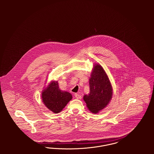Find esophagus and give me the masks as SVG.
Wrapping results in <instances>:
<instances>
[{
    "label": "esophagus",
    "instance_id": "1",
    "mask_svg": "<svg viewBox=\"0 0 154 154\" xmlns=\"http://www.w3.org/2000/svg\"><path fill=\"white\" fill-rule=\"evenodd\" d=\"M74 96L75 97V98L78 99H81V96L80 95H79V94H74Z\"/></svg>",
    "mask_w": 154,
    "mask_h": 154
}]
</instances>
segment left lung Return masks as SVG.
<instances>
[{"label": "left lung", "mask_w": 154, "mask_h": 154, "mask_svg": "<svg viewBox=\"0 0 154 154\" xmlns=\"http://www.w3.org/2000/svg\"><path fill=\"white\" fill-rule=\"evenodd\" d=\"M89 84L90 92L84 96V100L89 110L97 113L107 106L112 95L109 79L100 65L94 66Z\"/></svg>", "instance_id": "obj_1"}]
</instances>
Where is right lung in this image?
Masks as SVG:
<instances>
[{
	"label": "right lung",
	"mask_w": 154,
	"mask_h": 154,
	"mask_svg": "<svg viewBox=\"0 0 154 154\" xmlns=\"http://www.w3.org/2000/svg\"><path fill=\"white\" fill-rule=\"evenodd\" d=\"M42 96L45 106L54 113L60 112L72 99L69 92L60 90L58 81L52 82Z\"/></svg>",
	"instance_id": "obj_1"
}]
</instances>
